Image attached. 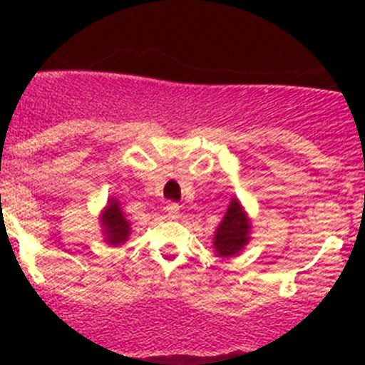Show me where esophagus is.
Here are the masks:
<instances>
[{
	"mask_svg": "<svg viewBox=\"0 0 365 365\" xmlns=\"http://www.w3.org/2000/svg\"><path fill=\"white\" fill-rule=\"evenodd\" d=\"M164 210H166L168 217H172V219L179 217V205H177V202H168Z\"/></svg>",
	"mask_w": 365,
	"mask_h": 365,
	"instance_id": "1",
	"label": "esophagus"
}]
</instances>
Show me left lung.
Returning a JSON list of instances; mask_svg holds the SVG:
<instances>
[{"label":"left lung","mask_w":365,"mask_h":365,"mask_svg":"<svg viewBox=\"0 0 365 365\" xmlns=\"http://www.w3.org/2000/svg\"><path fill=\"white\" fill-rule=\"evenodd\" d=\"M250 221L237 199H232L221 225L215 230L214 248L219 257H232L243 250L250 240Z\"/></svg>","instance_id":"8db88e82"}]
</instances>
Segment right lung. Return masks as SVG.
Segmentation results:
<instances>
[{
    "label": "right lung",
    "mask_w": 365,
    "mask_h": 365,
    "mask_svg": "<svg viewBox=\"0 0 365 365\" xmlns=\"http://www.w3.org/2000/svg\"><path fill=\"white\" fill-rule=\"evenodd\" d=\"M100 222H102L106 241L109 245H122L128 240V235L131 234L130 221L124 217L120 205L113 197L109 199L106 210L100 215Z\"/></svg>",
    "instance_id": "obj_1"
}]
</instances>
